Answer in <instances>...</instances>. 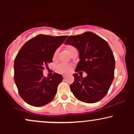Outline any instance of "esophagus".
I'll return each instance as SVG.
<instances>
[{"mask_svg": "<svg viewBox=\"0 0 134 134\" xmlns=\"http://www.w3.org/2000/svg\"><path fill=\"white\" fill-rule=\"evenodd\" d=\"M66 77H67V76H65V75H64V76H63V78H64V79H65Z\"/></svg>", "mask_w": 134, "mask_h": 134, "instance_id": "esophagus-1", "label": "esophagus"}]
</instances>
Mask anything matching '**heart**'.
Masks as SVG:
<instances>
[{
  "label": "heart",
  "mask_w": 134,
  "mask_h": 134,
  "mask_svg": "<svg viewBox=\"0 0 134 134\" xmlns=\"http://www.w3.org/2000/svg\"><path fill=\"white\" fill-rule=\"evenodd\" d=\"M73 48L72 46L69 45L67 47V51L70 50V48ZM57 54V51H55V52L54 53V57H55ZM72 66L70 65H68V64H59V65H57V72H59V73L61 74H67L70 71V69H71Z\"/></svg>",
  "instance_id": "b5f03b06"
}]
</instances>
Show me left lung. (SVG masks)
<instances>
[{
    "label": "left lung",
    "instance_id": "left-lung-1",
    "mask_svg": "<svg viewBox=\"0 0 134 134\" xmlns=\"http://www.w3.org/2000/svg\"><path fill=\"white\" fill-rule=\"evenodd\" d=\"M65 44H71L79 52L80 61L75 70L84 71L87 76L74 74L70 90L77 99L94 103L107 95L114 79L115 60L108 43L92 32L69 36Z\"/></svg>",
    "mask_w": 134,
    "mask_h": 134
}]
</instances>
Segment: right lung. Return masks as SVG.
I'll list each match as a JSON object with an SVG mask.
<instances>
[{
    "mask_svg": "<svg viewBox=\"0 0 134 134\" xmlns=\"http://www.w3.org/2000/svg\"><path fill=\"white\" fill-rule=\"evenodd\" d=\"M67 37L39 35L20 49L14 60V78L20 96L27 104L42 107L54 98L62 75L54 73L46 77L43 70L52 63L55 50Z\"/></svg>",
    "mask_w": 134,
    "mask_h": 134,
    "instance_id": "1",
    "label": "right lung"
}]
</instances>
